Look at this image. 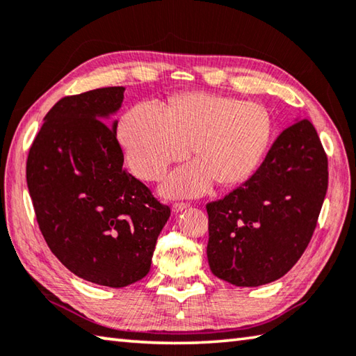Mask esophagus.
Segmentation results:
<instances>
[{"label":"esophagus","mask_w":356,"mask_h":356,"mask_svg":"<svg viewBox=\"0 0 356 356\" xmlns=\"http://www.w3.org/2000/svg\"><path fill=\"white\" fill-rule=\"evenodd\" d=\"M190 207V204H186V202H176V204L172 205V211L174 213H179V211H184L185 208Z\"/></svg>","instance_id":"34e87169"}]
</instances>
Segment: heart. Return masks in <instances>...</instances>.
I'll list each match as a JSON object with an SVG mask.
<instances>
[{"label":"heart","mask_w":356,"mask_h":356,"mask_svg":"<svg viewBox=\"0 0 356 356\" xmlns=\"http://www.w3.org/2000/svg\"><path fill=\"white\" fill-rule=\"evenodd\" d=\"M271 132L268 111L256 102L190 92L174 97L166 109L140 103L118 124V140L129 166L143 180H160L171 163L193 154L197 162L174 171L165 184L171 196H197L211 186L233 185L253 172Z\"/></svg>","instance_id":"b5f03b06"}]
</instances>
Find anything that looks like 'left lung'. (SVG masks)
Returning a JSON list of instances; mask_svg holds the SVG:
<instances>
[{"label":"left lung","mask_w":356,"mask_h":356,"mask_svg":"<svg viewBox=\"0 0 356 356\" xmlns=\"http://www.w3.org/2000/svg\"><path fill=\"white\" fill-rule=\"evenodd\" d=\"M329 184L327 156L307 118L285 128L247 182L207 204L208 264L238 287L282 277L316 228Z\"/></svg>","instance_id":"obj_1"}]
</instances>
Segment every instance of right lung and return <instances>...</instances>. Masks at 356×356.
I'll return each mask as SVG.
<instances>
[{
  "label": "right lung",
  "instance_id": "obj_1",
  "mask_svg": "<svg viewBox=\"0 0 356 356\" xmlns=\"http://www.w3.org/2000/svg\"><path fill=\"white\" fill-rule=\"evenodd\" d=\"M123 86L63 97L44 117L26 163L27 188L51 252L81 280L120 289L151 268L170 219L148 186L123 168L115 114Z\"/></svg>",
  "mask_w": 356,
  "mask_h": 356
}]
</instances>
